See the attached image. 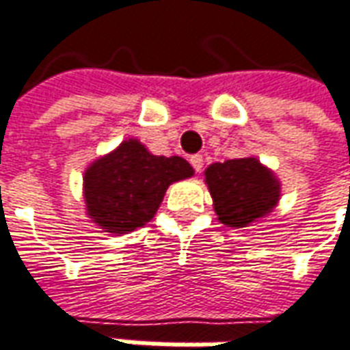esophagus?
<instances>
[{
	"label": "esophagus",
	"mask_w": 350,
	"mask_h": 350,
	"mask_svg": "<svg viewBox=\"0 0 350 350\" xmlns=\"http://www.w3.org/2000/svg\"><path fill=\"white\" fill-rule=\"evenodd\" d=\"M189 163L195 168V172H201L203 170V165H205V161H203V155H193L189 159Z\"/></svg>",
	"instance_id": "34e87169"
}]
</instances>
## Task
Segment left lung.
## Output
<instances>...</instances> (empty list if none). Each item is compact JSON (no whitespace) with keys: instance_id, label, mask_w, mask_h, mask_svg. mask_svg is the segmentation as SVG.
<instances>
[{"instance_id":"1","label":"left lung","mask_w":350,"mask_h":350,"mask_svg":"<svg viewBox=\"0 0 350 350\" xmlns=\"http://www.w3.org/2000/svg\"><path fill=\"white\" fill-rule=\"evenodd\" d=\"M205 182L218 220L232 228H245L274 211L280 201V182L255 157L213 163Z\"/></svg>"}]
</instances>
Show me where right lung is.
<instances>
[{
	"instance_id": "right-lung-1",
	"label": "right lung",
	"mask_w": 350,
	"mask_h": 350,
	"mask_svg": "<svg viewBox=\"0 0 350 350\" xmlns=\"http://www.w3.org/2000/svg\"><path fill=\"white\" fill-rule=\"evenodd\" d=\"M191 176L182 157L153 155L142 142L126 139L85 168V211L109 234H128L155 216L168 185Z\"/></svg>"
}]
</instances>
